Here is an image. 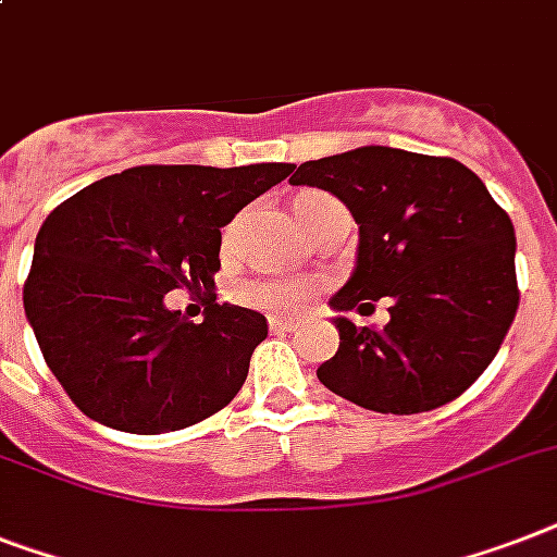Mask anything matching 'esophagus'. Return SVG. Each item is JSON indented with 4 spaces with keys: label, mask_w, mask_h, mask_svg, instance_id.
I'll use <instances>...</instances> for the list:
<instances>
[{
    "label": "esophagus",
    "mask_w": 557,
    "mask_h": 557,
    "mask_svg": "<svg viewBox=\"0 0 557 557\" xmlns=\"http://www.w3.org/2000/svg\"><path fill=\"white\" fill-rule=\"evenodd\" d=\"M269 325H271V332H277V334H286V332H294V320L288 318H269Z\"/></svg>",
    "instance_id": "esophagus-1"
}]
</instances>
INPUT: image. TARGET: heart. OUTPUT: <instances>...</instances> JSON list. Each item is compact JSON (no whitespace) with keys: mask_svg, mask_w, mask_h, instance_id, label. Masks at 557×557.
Segmentation results:
<instances>
[{"mask_svg":"<svg viewBox=\"0 0 557 557\" xmlns=\"http://www.w3.org/2000/svg\"><path fill=\"white\" fill-rule=\"evenodd\" d=\"M309 197H323V194H302L300 200H309ZM234 292L246 306L274 311V314H297L314 297V286L300 280H243Z\"/></svg>","mask_w":557,"mask_h":557,"instance_id":"1","label":"heart"}]
</instances>
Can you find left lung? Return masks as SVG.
Returning <instances> with one entry per match:
<instances>
[{
	"label": "left lung",
	"instance_id": "8db88e82",
	"mask_svg": "<svg viewBox=\"0 0 557 557\" xmlns=\"http://www.w3.org/2000/svg\"><path fill=\"white\" fill-rule=\"evenodd\" d=\"M292 185L334 194L357 223L351 277L332 294L341 349L318 369L334 395L418 414L463 395L518 311L515 225L481 176L449 157L363 146L292 165ZM386 296L383 330L355 326Z\"/></svg>",
	"mask_w": 557,
	"mask_h": 557
}]
</instances>
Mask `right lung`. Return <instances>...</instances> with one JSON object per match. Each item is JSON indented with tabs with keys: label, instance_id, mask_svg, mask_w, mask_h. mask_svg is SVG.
Returning <instances> with one entry per match:
<instances>
[{
	"label": "right lung",
	"instance_id": "add662e5",
	"mask_svg": "<svg viewBox=\"0 0 557 557\" xmlns=\"http://www.w3.org/2000/svg\"><path fill=\"white\" fill-rule=\"evenodd\" d=\"M288 171V162L139 165L48 214L22 302L45 363L88 418L160 435L232 404L269 334L265 318L211 294L194 323L165 294L214 288L220 228Z\"/></svg>",
	"mask_w": 557,
	"mask_h": 557
}]
</instances>
